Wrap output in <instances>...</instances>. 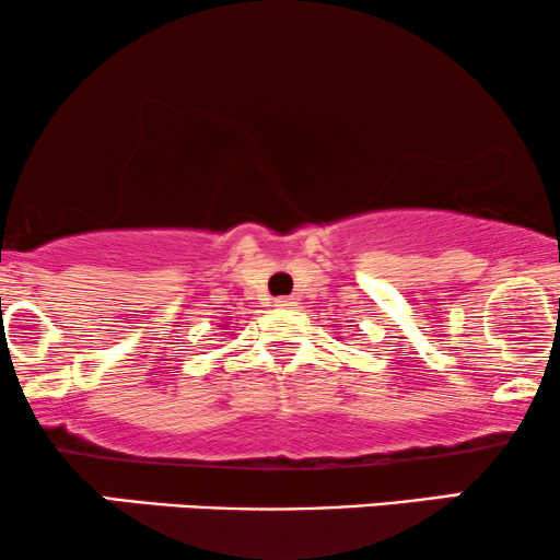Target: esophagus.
I'll return each mask as SVG.
<instances>
[{
    "instance_id": "34e87169",
    "label": "esophagus",
    "mask_w": 560,
    "mask_h": 560,
    "mask_svg": "<svg viewBox=\"0 0 560 560\" xmlns=\"http://www.w3.org/2000/svg\"><path fill=\"white\" fill-rule=\"evenodd\" d=\"M275 306L285 312V308H293L295 306V301L293 299H275Z\"/></svg>"
}]
</instances>
